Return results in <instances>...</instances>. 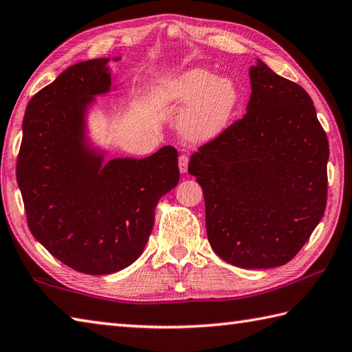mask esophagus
<instances>
[{"label":"esophagus","instance_id":"obj_1","mask_svg":"<svg viewBox=\"0 0 352 352\" xmlns=\"http://www.w3.org/2000/svg\"><path fill=\"white\" fill-rule=\"evenodd\" d=\"M188 164H189V157L188 155L178 157V168H180L182 174H186V170H188Z\"/></svg>","mask_w":352,"mask_h":352}]
</instances>
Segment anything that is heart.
I'll return each mask as SVG.
<instances>
[{
	"mask_svg": "<svg viewBox=\"0 0 352 352\" xmlns=\"http://www.w3.org/2000/svg\"><path fill=\"white\" fill-rule=\"evenodd\" d=\"M160 108H184L178 128L190 142H208L229 125L239 105L236 82L227 76L217 78L204 67L189 68L163 79L153 91Z\"/></svg>",
	"mask_w": 352,
	"mask_h": 352,
	"instance_id": "1",
	"label": "heart"
}]
</instances>
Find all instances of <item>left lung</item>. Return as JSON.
Returning a JSON list of instances; mask_svg holds the SVG:
<instances>
[{"instance_id":"obj_1","label":"left lung","mask_w":352,"mask_h":352,"mask_svg":"<svg viewBox=\"0 0 352 352\" xmlns=\"http://www.w3.org/2000/svg\"><path fill=\"white\" fill-rule=\"evenodd\" d=\"M247 113L190 157L206 203L208 239L241 268L292 261L327 206L329 146L300 85L263 60L250 67Z\"/></svg>"}]
</instances>
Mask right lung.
<instances>
[{
  "instance_id": "right-lung-1",
  "label": "right lung",
  "mask_w": 352,
  "mask_h": 352,
  "mask_svg": "<svg viewBox=\"0 0 352 352\" xmlns=\"http://www.w3.org/2000/svg\"><path fill=\"white\" fill-rule=\"evenodd\" d=\"M109 60L78 62L33 96L16 163L32 235L87 274L116 273L140 256L158 199L180 180L175 148L105 162L107 151L89 139L96 98L117 88Z\"/></svg>"
}]
</instances>
